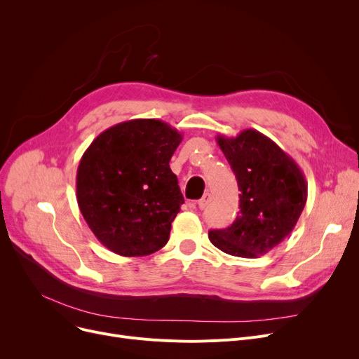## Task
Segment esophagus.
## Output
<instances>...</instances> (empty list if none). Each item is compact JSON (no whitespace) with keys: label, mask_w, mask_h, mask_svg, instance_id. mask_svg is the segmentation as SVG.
Listing matches in <instances>:
<instances>
[{"label":"esophagus","mask_w":359,"mask_h":359,"mask_svg":"<svg viewBox=\"0 0 359 359\" xmlns=\"http://www.w3.org/2000/svg\"><path fill=\"white\" fill-rule=\"evenodd\" d=\"M210 199H211V195H210V194H205V195H203V198L198 201V206H199V208H201V210H203V208H205V206H206V205H208Z\"/></svg>","instance_id":"obj_1"}]
</instances>
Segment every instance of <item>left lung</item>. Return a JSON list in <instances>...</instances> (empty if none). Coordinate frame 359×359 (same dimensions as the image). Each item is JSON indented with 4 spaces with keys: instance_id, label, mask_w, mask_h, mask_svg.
I'll list each match as a JSON object with an SVG mask.
<instances>
[{
    "instance_id": "obj_1",
    "label": "left lung",
    "mask_w": 359,
    "mask_h": 359,
    "mask_svg": "<svg viewBox=\"0 0 359 359\" xmlns=\"http://www.w3.org/2000/svg\"><path fill=\"white\" fill-rule=\"evenodd\" d=\"M217 142L240 191V212L229 229L211 230L215 248L238 257L266 255L294 230L307 202V182L298 164L256 129Z\"/></svg>"
}]
</instances>
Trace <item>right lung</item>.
Returning a JSON list of instances; mask_svg holds the SVG:
<instances>
[{
    "instance_id": "1",
    "label": "right lung",
    "mask_w": 359,
    "mask_h": 359,
    "mask_svg": "<svg viewBox=\"0 0 359 359\" xmlns=\"http://www.w3.org/2000/svg\"><path fill=\"white\" fill-rule=\"evenodd\" d=\"M182 138L163 121L132 119L107 128L84 151L77 202L110 252L135 257L165 246L184 202L168 165Z\"/></svg>"
}]
</instances>
